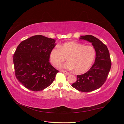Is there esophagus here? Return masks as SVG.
Listing matches in <instances>:
<instances>
[{
	"label": "esophagus",
	"mask_w": 124,
	"mask_h": 124,
	"mask_svg": "<svg viewBox=\"0 0 124 124\" xmlns=\"http://www.w3.org/2000/svg\"><path fill=\"white\" fill-rule=\"evenodd\" d=\"M61 72H62V73H65V74H66V75H69V74H70V73L68 72H67V71H66L62 70V71H61Z\"/></svg>",
	"instance_id": "1"
}]
</instances>
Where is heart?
<instances>
[{"label":"heart","mask_w":124,"mask_h":124,"mask_svg":"<svg viewBox=\"0 0 124 124\" xmlns=\"http://www.w3.org/2000/svg\"><path fill=\"white\" fill-rule=\"evenodd\" d=\"M95 56L96 50L93 46L70 41L53 48L50 52V60L52 65L59 68L67 58L69 62L61 68L74 69L76 72L81 73L91 68Z\"/></svg>","instance_id":"b5f03b06"}]
</instances>
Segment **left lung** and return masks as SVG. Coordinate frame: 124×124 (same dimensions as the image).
Segmentation results:
<instances>
[{
    "label": "left lung",
    "instance_id": "1",
    "mask_svg": "<svg viewBox=\"0 0 124 124\" xmlns=\"http://www.w3.org/2000/svg\"><path fill=\"white\" fill-rule=\"evenodd\" d=\"M80 39L92 43L96 50L95 62L89 70L83 74L78 75L77 80L72 85L82 92H90L99 88L106 82L111 67L110 56L107 46L92 35L80 37Z\"/></svg>",
    "mask_w": 124,
    "mask_h": 124
}]
</instances>
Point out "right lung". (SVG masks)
I'll return each mask as SVG.
<instances>
[{
    "instance_id": "obj_1",
    "label": "right lung",
    "mask_w": 124,
    "mask_h": 124,
    "mask_svg": "<svg viewBox=\"0 0 124 124\" xmlns=\"http://www.w3.org/2000/svg\"><path fill=\"white\" fill-rule=\"evenodd\" d=\"M56 40L42 35L22 41L13 55L15 74L24 87L32 91H42L54 81L58 71L49 62Z\"/></svg>"
}]
</instances>
